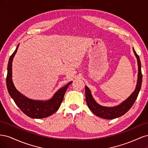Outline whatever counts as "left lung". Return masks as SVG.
Wrapping results in <instances>:
<instances>
[{"instance_id":"1","label":"left lung","mask_w":148,"mask_h":148,"mask_svg":"<svg viewBox=\"0 0 148 148\" xmlns=\"http://www.w3.org/2000/svg\"><path fill=\"white\" fill-rule=\"evenodd\" d=\"M134 53L137 59L138 66V80L136 86L135 91L132 95L130 96L127 99L121 103L119 106L115 107H104L102 106L94 99L91 93V91L86 86H85V97H86V101L88 104L89 109H90L92 112L95 114L98 117L105 119H114L120 117L130 109L134 102H135L136 98L140 92L141 83H142V73L141 69V62L140 57L136 53L135 49L133 48Z\"/></svg>"}]
</instances>
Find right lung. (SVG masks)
<instances>
[{
    "instance_id": "add662e5",
    "label": "right lung",
    "mask_w": 148,
    "mask_h": 148,
    "mask_svg": "<svg viewBox=\"0 0 148 148\" xmlns=\"http://www.w3.org/2000/svg\"><path fill=\"white\" fill-rule=\"evenodd\" d=\"M19 44L15 51L10 56L7 66V75L6 78L7 88L10 96L14 101L16 105L29 117L33 119H42L55 113L59 109L63 101L65 93L71 82L65 86L59 89L53 97L48 101H37L29 99L23 96L15 87L12 81V61L18 48Z\"/></svg>"
}]
</instances>
